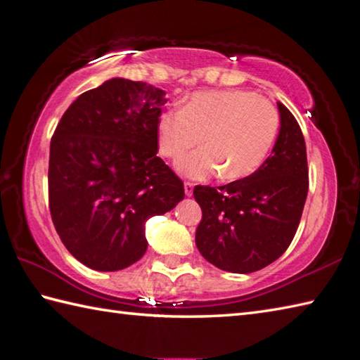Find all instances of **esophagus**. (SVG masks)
<instances>
[{"instance_id": "34e87169", "label": "esophagus", "mask_w": 360, "mask_h": 360, "mask_svg": "<svg viewBox=\"0 0 360 360\" xmlns=\"http://www.w3.org/2000/svg\"><path fill=\"white\" fill-rule=\"evenodd\" d=\"M193 187H195L193 182H188V181H186V182H184V191H186V195H187V197H191V195L193 193Z\"/></svg>"}]
</instances>
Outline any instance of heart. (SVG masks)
I'll return each instance as SVG.
<instances>
[{
  "mask_svg": "<svg viewBox=\"0 0 360 360\" xmlns=\"http://www.w3.org/2000/svg\"><path fill=\"white\" fill-rule=\"evenodd\" d=\"M280 129V113L266 97L245 89L198 91L181 110L158 117L155 139L163 158L176 160L201 143L205 146L178 162L193 179L219 174L226 181L252 176L269 155Z\"/></svg>",
  "mask_w": 360,
  "mask_h": 360,
  "instance_id": "b5f03b06",
  "label": "heart"
}]
</instances>
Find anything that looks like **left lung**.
I'll list each match as a JSON object with an SVG mask.
<instances>
[{
  "instance_id": "1",
  "label": "left lung",
  "mask_w": 360,
  "mask_h": 360,
  "mask_svg": "<svg viewBox=\"0 0 360 360\" xmlns=\"http://www.w3.org/2000/svg\"><path fill=\"white\" fill-rule=\"evenodd\" d=\"M280 134L252 176L219 188L197 186L202 211L195 234L200 253L221 271L250 274L282 257L302 217L309 192L305 140L296 117L283 103Z\"/></svg>"
}]
</instances>
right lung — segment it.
Segmentation results:
<instances>
[{"instance_id": "right-lung-1", "label": "right lung", "mask_w": 360, "mask_h": 360, "mask_svg": "<svg viewBox=\"0 0 360 360\" xmlns=\"http://www.w3.org/2000/svg\"><path fill=\"white\" fill-rule=\"evenodd\" d=\"M165 91L112 78L77 97L50 143L49 207L64 247L94 271L129 267L146 252L145 221L184 198L158 158Z\"/></svg>"}]
</instances>
